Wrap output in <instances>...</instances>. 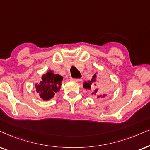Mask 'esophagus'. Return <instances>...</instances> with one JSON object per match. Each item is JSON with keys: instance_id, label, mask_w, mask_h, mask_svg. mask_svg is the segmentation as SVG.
Returning a JSON list of instances; mask_svg holds the SVG:
<instances>
[{"instance_id": "34e87169", "label": "esophagus", "mask_w": 150, "mask_h": 150, "mask_svg": "<svg viewBox=\"0 0 150 150\" xmlns=\"http://www.w3.org/2000/svg\"><path fill=\"white\" fill-rule=\"evenodd\" d=\"M70 79L72 81H81V79H77V78H73V77H71Z\"/></svg>"}]
</instances>
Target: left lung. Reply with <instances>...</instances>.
Instances as JSON below:
<instances>
[{
	"label": "left lung",
	"instance_id": "left-lung-1",
	"mask_svg": "<svg viewBox=\"0 0 150 150\" xmlns=\"http://www.w3.org/2000/svg\"><path fill=\"white\" fill-rule=\"evenodd\" d=\"M96 79H97V75H96V74H95V75L93 76V77H92L91 81H88V82H85L84 83H83V88H85L86 89H91L93 86H95V87L94 88H95V86H97L99 87V88H101V89L105 88V83L103 82H99L97 83V85L95 83H94L93 85L91 84L92 83L95 82V81H96ZM97 81H99L97 80ZM98 94L99 95V96L98 95ZM93 95H97V97H101V95H100V93H99V91H98V88H96L95 91H94V92L93 93Z\"/></svg>",
	"mask_w": 150,
	"mask_h": 150
}]
</instances>
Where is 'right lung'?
I'll use <instances>...</instances> for the list:
<instances>
[{"instance_id": "1", "label": "right lung", "mask_w": 150, "mask_h": 150, "mask_svg": "<svg viewBox=\"0 0 150 150\" xmlns=\"http://www.w3.org/2000/svg\"><path fill=\"white\" fill-rule=\"evenodd\" d=\"M63 77L58 74L49 71L42 76V80L35 84L37 93L44 100H49L53 97L55 93L60 89L61 81Z\"/></svg>"}]
</instances>
